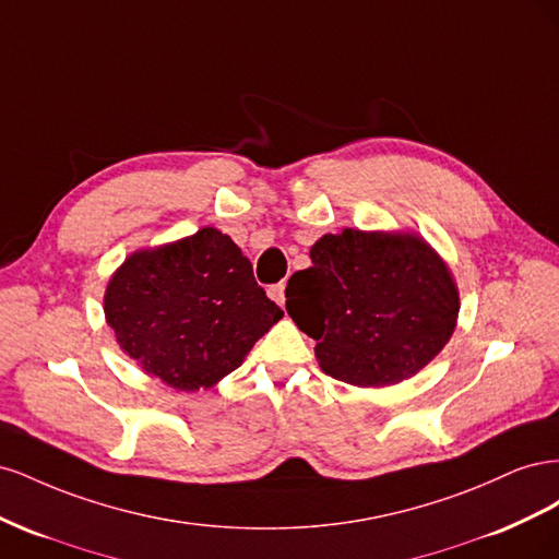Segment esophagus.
I'll list each match as a JSON object with an SVG mask.
<instances>
[{"label":"esophagus","mask_w":559,"mask_h":559,"mask_svg":"<svg viewBox=\"0 0 559 559\" xmlns=\"http://www.w3.org/2000/svg\"><path fill=\"white\" fill-rule=\"evenodd\" d=\"M284 289H286V282H280V284H273V286H270V289H267V296L270 298H273L275 302H277V306H284V302H286V296H284Z\"/></svg>","instance_id":"obj_1"}]
</instances>
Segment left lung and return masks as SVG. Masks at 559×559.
<instances>
[{
	"instance_id": "8db88e82",
	"label": "left lung",
	"mask_w": 559,
	"mask_h": 559,
	"mask_svg": "<svg viewBox=\"0 0 559 559\" xmlns=\"http://www.w3.org/2000/svg\"><path fill=\"white\" fill-rule=\"evenodd\" d=\"M286 286V312L314 337L326 376L354 386L413 378L448 345L460 317L450 265L411 230L326 233Z\"/></svg>"
}]
</instances>
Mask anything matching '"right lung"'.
Returning <instances> with one entry per match:
<instances>
[{
    "label": "right lung",
    "instance_id": "right-lung-1",
    "mask_svg": "<svg viewBox=\"0 0 559 559\" xmlns=\"http://www.w3.org/2000/svg\"><path fill=\"white\" fill-rule=\"evenodd\" d=\"M282 317L242 249L212 226L132 251L105 289L118 347L177 392L222 382Z\"/></svg>",
    "mask_w": 559,
    "mask_h": 559
}]
</instances>
